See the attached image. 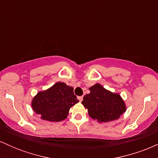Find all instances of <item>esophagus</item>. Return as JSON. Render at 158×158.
<instances>
[{
    "label": "esophagus",
    "mask_w": 158,
    "mask_h": 158,
    "mask_svg": "<svg viewBox=\"0 0 158 158\" xmlns=\"http://www.w3.org/2000/svg\"><path fill=\"white\" fill-rule=\"evenodd\" d=\"M78 99H79V102H81V101H82V99H83V97H82V96H80V97H78Z\"/></svg>",
    "instance_id": "1"
}]
</instances>
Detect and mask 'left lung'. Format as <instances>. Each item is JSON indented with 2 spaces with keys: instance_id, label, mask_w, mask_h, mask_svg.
Here are the masks:
<instances>
[{
  "instance_id": "8db88e82",
  "label": "left lung",
  "mask_w": 158,
  "mask_h": 158,
  "mask_svg": "<svg viewBox=\"0 0 158 158\" xmlns=\"http://www.w3.org/2000/svg\"><path fill=\"white\" fill-rule=\"evenodd\" d=\"M89 90L90 93L83 97L81 103L88 108L92 119L107 123L119 118L126 111V105L118 94L111 93L99 84L94 85Z\"/></svg>"
}]
</instances>
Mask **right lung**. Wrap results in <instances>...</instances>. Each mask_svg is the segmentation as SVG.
Masks as SVG:
<instances>
[{"mask_svg":"<svg viewBox=\"0 0 158 158\" xmlns=\"http://www.w3.org/2000/svg\"><path fill=\"white\" fill-rule=\"evenodd\" d=\"M78 102L73 87L59 81L49 89L39 92L32 99V107L42 119L59 122L67 118L70 108Z\"/></svg>","mask_w":158,"mask_h":158,"instance_id":"1","label":"right lung"}]
</instances>
